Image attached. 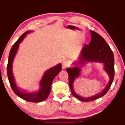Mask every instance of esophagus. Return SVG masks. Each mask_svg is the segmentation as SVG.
<instances>
[{"mask_svg": "<svg viewBox=\"0 0 125 125\" xmlns=\"http://www.w3.org/2000/svg\"><path fill=\"white\" fill-rule=\"evenodd\" d=\"M69 62L68 61H63L62 64V69H65L67 67H69Z\"/></svg>", "mask_w": 125, "mask_h": 125, "instance_id": "esophagus-1", "label": "esophagus"}]
</instances>
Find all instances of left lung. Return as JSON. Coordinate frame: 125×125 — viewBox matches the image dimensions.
<instances>
[{"label": "left lung", "instance_id": "left-lung-1", "mask_svg": "<svg viewBox=\"0 0 125 125\" xmlns=\"http://www.w3.org/2000/svg\"><path fill=\"white\" fill-rule=\"evenodd\" d=\"M90 32L92 35L91 41L89 44H84L82 49L79 59L80 64L81 65L86 62H98L104 63V69L109 76L110 81L107 86L102 92L94 96L85 98L77 94L73 89V83L74 79L79 76L81 71L79 67L67 68L66 71L68 73L69 83L72 94L77 99L83 102L94 101L104 96L110 89L115 76V59L112 51L101 36L94 31H90Z\"/></svg>", "mask_w": 125, "mask_h": 125}]
</instances>
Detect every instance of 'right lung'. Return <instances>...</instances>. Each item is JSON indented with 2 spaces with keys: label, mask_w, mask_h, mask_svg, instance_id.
Returning a JSON list of instances; mask_svg holds the SVG:
<instances>
[{
  "label": "right lung",
  "mask_w": 125,
  "mask_h": 125,
  "mask_svg": "<svg viewBox=\"0 0 125 125\" xmlns=\"http://www.w3.org/2000/svg\"><path fill=\"white\" fill-rule=\"evenodd\" d=\"M30 31H27L24 33L18 39V41L16 42L15 44L12 46V48L10 51L9 54L8 63V65H7V74H8V79L10 86L12 87V89L17 96H18L19 97L23 99V100L30 102H41L43 100H45L48 97L50 92H51L52 82L54 77L57 76V74L61 71L62 64L61 63L58 64V65L52 67L44 73L43 76L41 81V88L38 92L26 93L21 92L19 89L16 85L15 80L13 76L12 70V63L14 57H15L16 52L18 49L19 44L23 41L26 34H28Z\"/></svg>",
  "instance_id": "add662e5"
}]
</instances>
